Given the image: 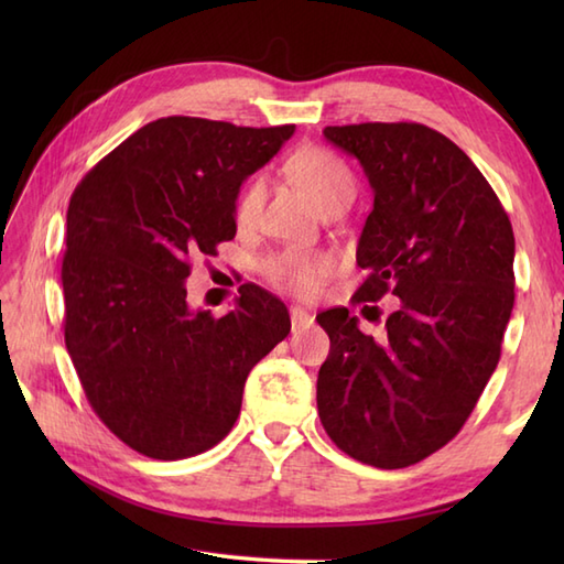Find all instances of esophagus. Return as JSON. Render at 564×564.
Returning a JSON list of instances; mask_svg holds the SVG:
<instances>
[{
	"label": "esophagus",
	"mask_w": 564,
	"mask_h": 564,
	"mask_svg": "<svg viewBox=\"0 0 564 564\" xmlns=\"http://www.w3.org/2000/svg\"><path fill=\"white\" fill-rule=\"evenodd\" d=\"M315 322V317L307 313V310H303V307H291V325H293V329H305V327H310Z\"/></svg>",
	"instance_id": "esophagus-1"
}]
</instances>
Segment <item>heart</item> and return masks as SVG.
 Returning a JSON list of instances; mask_svg holds the SVG:
<instances>
[{"label": "heart", "mask_w": 564, "mask_h": 564, "mask_svg": "<svg viewBox=\"0 0 564 564\" xmlns=\"http://www.w3.org/2000/svg\"><path fill=\"white\" fill-rule=\"evenodd\" d=\"M289 174L301 186L313 206L322 213L337 203L354 200L356 182L337 154L322 148H303L289 160ZM263 200V182L254 178L245 186L237 200V218L249 223L257 218ZM332 271V261L322 254H303V251H283L269 261V275L275 285L293 293H313L319 281Z\"/></svg>", "instance_id": "1"}]
</instances>
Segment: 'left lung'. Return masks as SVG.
<instances>
[{
  "instance_id": "left-lung-1",
  "label": "left lung",
  "mask_w": 564,
  "mask_h": 564,
  "mask_svg": "<svg viewBox=\"0 0 564 564\" xmlns=\"http://www.w3.org/2000/svg\"><path fill=\"white\" fill-rule=\"evenodd\" d=\"M361 162L373 210L358 239L354 303L400 297L376 341L349 307L317 315L329 356L319 422L366 465H414L458 434L499 364L513 307V230L473 160L422 123L327 126Z\"/></svg>"
}]
</instances>
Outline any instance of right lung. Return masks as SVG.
<instances>
[{
    "instance_id": "1",
    "label": "right lung",
    "mask_w": 564,
    "mask_h": 564,
    "mask_svg": "<svg viewBox=\"0 0 564 564\" xmlns=\"http://www.w3.org/2000/svg\"><path fill=\"white\" fill-rule=\"evenodd\" d=\"M295 126L170 116L82 178L67 208L65 344L84 394L126 446L191 458L235 426L249 370L291 332L289 310L242 285L235 310H191V259L237 232L235 200Z\"/></svg>"
}]
</instances>
